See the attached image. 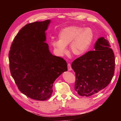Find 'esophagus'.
I'll return each mask as SVG.
<instances>
[{
    "instance_id": "1",
    "label": "esophagus",
    "mask_w": 121,
    "mask_h": 121,
    "mask_svg": "<svg viewBox=\"0 0 121 121\" xmlns=\"http://www.w3.org/2000/svg\"><path fill=\"white\" fill-rule=\"evenodd\" d=\"M68 71H72V67H71V64H68Z\"/></svg>"
}]
</instances>
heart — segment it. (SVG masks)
Returning a JSON list of instances; mask_svg holds the SVG:
<instances>
[{"label": "heart", "instance_id": "obj_1", "mask_svg": "<svg viewBox=\"0 0 121 121\" xmlns=\"http://www.w3.org/2000/svg\"><path fill=\"white\" fill-rule=\"evenodd\" d=\"M58 36L59 40H53L52 45L58 54L61 56L66 52V46L69 44V52L81 56L88 50L93 35L90 28L71 26L61 29Z\"/></svg>", "mask_w": 121, "mask_h": 121}]
</instances>
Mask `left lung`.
<instances>
[{
	"instance_id": "8db88e82",
	"label": "left lung",
	"mask_w": 121,
	"mask_h": 121,
	"mask_svg": "<svg viewBox=\"0 0 121 121\" xmlns=\"http://www.w3.org/2000/svg\"><path fill=\"white\" fill-rule=\"evenodd\" d=\"M110 43L104 37L95 43V50L89 51L73 61L76 75L75 89L80 96L89 97L104 89L115 72V55Z\"/></svg>"
}]
</instances>
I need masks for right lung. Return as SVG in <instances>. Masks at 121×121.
Here are the masks:
<instances>
[{"mask_svg": "<svg viewBox=\"0 0 121 121\" xmlns=\"http://www.w3.org/2000/svg\"><path fill=\"white\" fill-rule=\"evenodd\" d=\"M50 23L47 20L26 25L14 37L9 54L10 73L18 88L37 100L49 98L55 80L68 70L66 61L51 53L45 42Z\"/></svg>", "mask_w": 121, "mask_h": 121, "instance_id": "1", "label": "right lung"}]
</instances>
